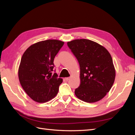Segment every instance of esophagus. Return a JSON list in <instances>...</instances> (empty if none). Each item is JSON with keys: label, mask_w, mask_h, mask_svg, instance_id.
Instances as JSON below:
<instances>
[{"label": "esophagus", "mask_w": 135, "mask_h": 135, "mask_svg": "<svg viewBox=\"0 0 135 135\" xmlns=\"http://www.w3.org/2000/svg\"><path fill=\"white\" fill-rule=\"evenodd\" d=\"M65 79L66 80V81H68L69 79H70V77H67V78H65Z\"/></svg>", "instance_id": "1"}]
</instances>
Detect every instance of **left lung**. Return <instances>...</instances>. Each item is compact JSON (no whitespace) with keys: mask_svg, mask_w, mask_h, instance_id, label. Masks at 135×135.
I'll list each match as a JSON object with an SVG mask.
<instances>
[{"mask_svg":"<svg viewBox=\"0 0 135 135\" xmlns=\"http://www.w3.org/2000/svg\"><path fill=\"white\" fill-rule=\"evenodd\" d=\"M67 44L80 66V84L75 90L76 96L89 103L101 100L115 80L111 55L103 46L88 39H76Z\"/></svg>","mask_w":135,"mask_h":135,"instance_id":"1","label":"left lung"}]
</instances>
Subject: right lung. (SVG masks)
Segmentation results:
<instances>
[{
  "label": "right lung",
  "instance_id": "1",
  "mask_svg": "<svg viewBox=\"0 0 135 135\" xmlns=\"http://www.w3.org/2000/svg\"><path fill=\"white\" fill-rule=\"evenodd\" d=\"M64 44L58 40H44L31 45L23 54L18 69L19 80L34 101L46 103L57 94L62 79L53 72L54 61Z\"/></svg>",
  "mask_w": 135,
  "mask_h": 135
}]
</instances>
